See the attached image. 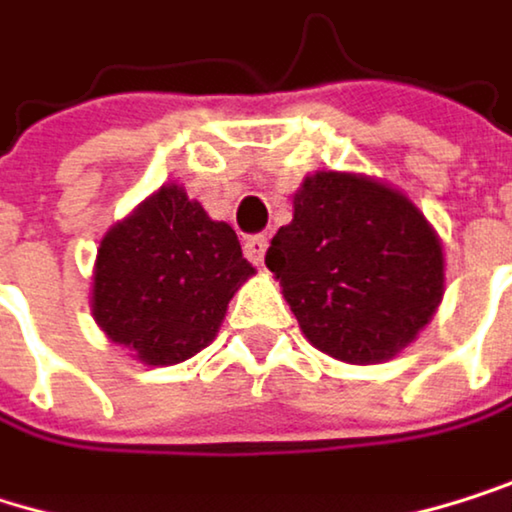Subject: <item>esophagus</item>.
<instances>
[{
    "label": "esophagus",
    "instance_id": "34e87169",
    "mask_svg": "<svg viewBox=\"0 0 512 512\" xmlns=\"http://www.w3.org/2000/svg\"><path fill=\"white\" fill-rule=\"evenodd\" d=\"M267 245H270V239L264 236V233H254V236H248L245 242H242V248H245V258L251 261V264H264V254H267Z\"/></svg>",
    "mask_w": 512,
    "mask_h": 512
}]
</instances>
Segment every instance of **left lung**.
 I'll use <instances>...</instances> for the list:
<instances>
[{"instance_id":"8db88e82","label":"left lung","mask_w":512,"mask_h":512,"mask_svg":"<svg viewBox=\"0 0 512 512\" xmlns=\"http://www.w3.org/2000/svg\"><path fill=\"white\" fill-rule=\"evenodd\" d=\"M306 340L349 364L388 361L443 297V248L425 215L373 178L315 172L267 248Z\"/></svg>"}]
</instances>
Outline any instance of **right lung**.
<instances>
[{"instance_id": "1", "label": "right lung", "mask_w": 512, "mask_h": 512, "mask_svg": "<svg viewBox=\"0 0 512 512\" xmlns=\"http://www.w3.org/2000/svg\"><path fill=\"white\" fill-rule=\"evenodd\" d=\"M251 273L233 227L169 185L102 236L93 318L139 361L178 364L215 340Z\"/></svg>"}]
</instances>
